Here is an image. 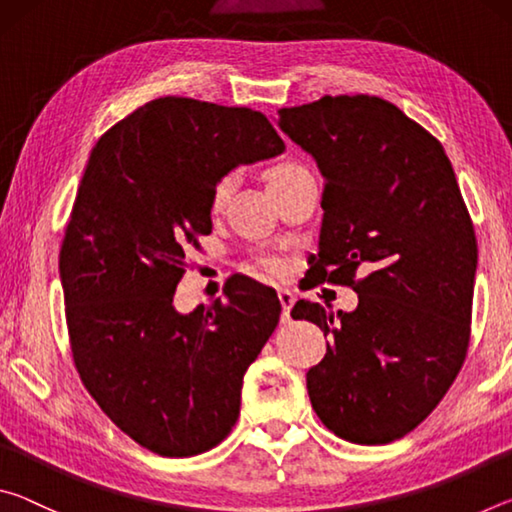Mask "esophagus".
I'll return each instance as SVG.
<instances>
[{
    "label": "esophagus",
    "mask_w": 512,
    "mask_h": 512,
    "mask_svg": "<svg viewBox=\"0 0 512 512\" xmlns=\"http://www.w3.org/2000/svg\"><path fill=\"white\" fill-rule=\"evenodd\" d=\"M277 298H280V305H282V323H289L291 307L293 302H296V296H293V291L289 289H277Z\"/></svg>",
    "instance_id": "34e87169"
}]
</instances>
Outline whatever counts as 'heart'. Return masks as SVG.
<instances>
[{
  "label": "heart",
  "instance_id": "1",
  "mask_svg": "<svg viewBox=\"0 0 512 512\" xmlns=\"http://www.w3.org/2000/svg\"><path fill=\"white\" fill-rule=\"evenodd\" d=\"M300 173H307V171L296 162H277V164H273V167H268V171H266L268 189L287 183V180L300 176ZM230 192H232V176H223V178L216 180V185L212 189V196H210L212 212L221 210L225 201H228ZM257 268H259V271L268 273V275H280L284 271V264H282V259H277V257H262V259H257Z\"/></svg>",
  "mask_w": 512,
  "mask_h": 512
}]
</instances>
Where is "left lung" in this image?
Segmentation results:
<instances>
[{
  "mask_svg": "<svg viewBox=\"0 0 512 512\" xmlns=\"http://www.w3.org/2000/svg\"><path fill=\"white\" fill-rule=\"evenodd\" d=\"M325 176L316 284L354 311L298 300L293 318L329 336L307 372L320 422L357 445L406 436L443 400L470 345L476 237L443 144L379 97L341 94L277 110Z\"/></svg>",
  "mask_w": 512,
  "mask_h": 512,
  "instance_id": "8db88e82",
  "label": "left lung"
}]
</instances>
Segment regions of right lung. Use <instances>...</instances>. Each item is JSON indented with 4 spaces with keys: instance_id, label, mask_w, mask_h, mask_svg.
Returning <instances> with one entry per match:
<instances>
[{
    "instance_id": "1",
    "label": "right lung",
    "mask_w": 512,
    "mask_h": 512,
    "mask_svg": "<svg viewBox=\"0 0 512 512\" xmlns=\"http://www.w3.org/2000/svg\"><path fill=\"white\" fill-rule=\"evenodd\" d=\"M284 151L253 108L162 97L101 135L60 246L74 366L101 411L160 456H196L235 427L241 384L280 320L271 287L178 314L185 250L210 235L216 180Z\"/></svg>"
}]
</instances>
